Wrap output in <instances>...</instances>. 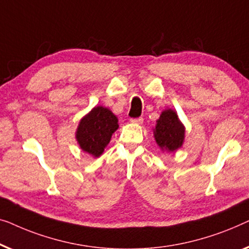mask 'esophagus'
<instances>
[{"mask_svg":"<svg viewBox=\"0 0 249 249\" xmlns=\"http://www.w3.org/2000/svg\"><path fill=\"white\" fill-rule=\"evenodd\" d=\"M132 124H142L143 123V118L139 117V118H132L131 120Z\"/></svg>","mask_w":249,"mask_h":249,"instance_id":"1","label":"esophagus"}]
</instances>
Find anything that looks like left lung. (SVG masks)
<instances>
[{
	"label": "left lung",
	"mask_w": 249,
	"mask_h": 249,
	"mask_svg": "<svg viewBox=\"0 0 249 249\" xmlns=\"http://www.w3.org/2000/svg\"><path fill=\"white\" fill-rule=\"evenodd\" d=\"M153 136L161 151L176 152L185 141V126L171 108L164 109L157 120L153 128Z\"/></svg>",
	"instance_id": "1"
}]
</instances>
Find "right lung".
<instances>
[{
  "instance_id": "1",
  "label": "right lung",
  "mask_w": 249,
  "mask_h": 249,
  "mask_svg": "<svg viewBox=\"0 0 249 249\" xmlns=\"http://www.w3.org/2000/svg\"><path fill=\"white\" fill-rule=\"evenodd\" d=\"M118 127V118L113 111L107 107L96 106L80 120L75 131L76 142L83 152L98 158Z\"/></svg>"
}]
</instances>
